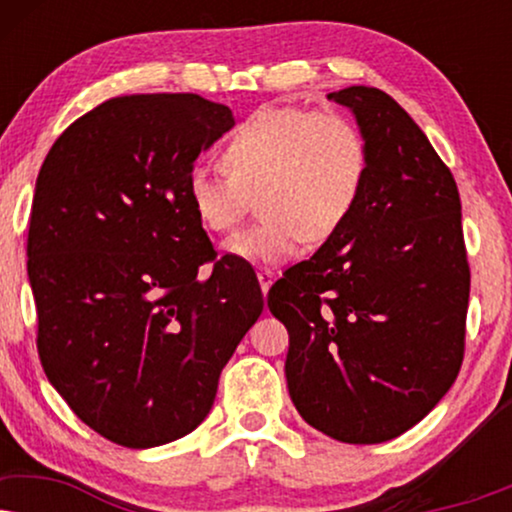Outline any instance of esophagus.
<instances>
[{
  "label": "esophagus",
  "instance_id": "1",
  "mask_svg": "<svg viewBox=\"0 0 512 512\" xmlns=\"http://www.w3.org/2000/svg\"><path fill=\"white\" fill-rule=\"evenodd\" d=\"M256 277H258V284H261V291L268 293L272 282H275V272L268 270V268H261L256 272Z\"/></svg>",
  "mask_w": 512,
  "mask_h": 512
}]
</instances>
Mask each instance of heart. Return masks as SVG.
Segmentation results:
<instances>
[{
  "label": "heart",
  "instance_id": "obj_1",
  "mask_svg": "<svg viewBox=\"0 0 512 512\" xmlns=\"http://www.w3.org/2000/svg\"><path fill=\"white\" fill-rule=\"evenodd\" d=\"M228 174L195 167L186 195L207 230L235 233L258 195L263 219L226 244L254 263H284L305 240L321 244L345 226L368 177V144L340 111L265 107L223 149Z\"/></svg>",
  "mask_w": 512,
  "mask_h": 512
}]
</instances>
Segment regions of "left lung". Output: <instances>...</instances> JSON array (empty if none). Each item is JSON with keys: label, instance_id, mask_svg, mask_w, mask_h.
I'll list each match as a JSON object with an SVG mask.
<instances>
[{"label": "left lung", "instance_id": "obj_1", "mask_svg": "<svg viewBox=\"0 0 512 512\" xmlns=\"http://www.w3.org/2000/svg\"><path fill=\"white\" fill-rule=\"evenodd\" d=\"M368 144L354 212L272 284L289 331L286 384L300 417L352 445L384 443L436 408L464 361L471 270L452 172L384 90L349 86Z\"/></svg>", "mask_w": 512, "mask_h": 512}]
</instances>
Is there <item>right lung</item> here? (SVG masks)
<instances>
[{
    "mask_svg": "<svg viewBox=\"0 0 512 512\" xmlns=\"http://www.w3.org/2000/svg\"><path fill=\"white\" fill-rule=\"evenodd\" d=\"M233 125L226 104L193 93L114 97L69 125L39 170L27 235L39 359L74 415L116 445L191 433L263 312L256 272L216 258L186 195L195 158Z\"/></svg>",
    "mask_w": 512,
    "mask_h": 512,
    "instance_id": "right-lung-1",
    "label": "right lung"
}]
</instances>
